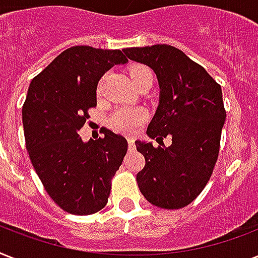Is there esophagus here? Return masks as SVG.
I'll return each mask as SVG.
<instances>
[{
	"label": "esophagus",
	"instance_id": "1",
	"mask_svg": "<svg viewBox=\"0 0 258 258\" xmlns=\"http://www.w3.org/2000/svg\"><path fill=\"white\" fill-rule=\"evenodd\" d=\"M127 142H128V149L134 150L135 149V143H134V139L131 137L127 138Z\"/></svg>",
	"mask_w": 258,
	"mask_h": 258
}]
</instances>
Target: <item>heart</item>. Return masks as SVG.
<instances>
[{"label": "heart", "mask_w": 258, "mask_h": 258, "mask_svg": "<svg viewBox=\"0 0 258 258\" xmlns=\"http://www.w3.org/2000/svg\"><path fill=\"white\" fill-rule=\"evenodd\" d=\"M130 78L134 82L142 79H153V72L145 66H135L130 71ZM146 120V112L142 108L117 109L109 119V124L113 130L124 134L137 133L142 123Z\"/></svg>", "instance_id": "1"}]
</instances>
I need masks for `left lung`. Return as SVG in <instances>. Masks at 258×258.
I'll use <instances>...</instances> for the list:
<instances>
[{"mask_svg": "<svg viewBox=\"0 0 258 258\" xmlns=\"http://www.w3.org/2000/svg\"><path fill=\"white\" fill-rule=\"evenodd\" d=\"M130 60L157 75L159 103L147 135L159 143L135 141L146 165L137 174L139 190L150 204L180 209L200 196L210 179L226 112L222 91L201 66L171 45L125 48ZM172 137L166 148L161 139Z\"/></svg>", "mask_w": 258, "mask_h": 258, "instance_id": "1", "label": "left lung"}]
</instances>
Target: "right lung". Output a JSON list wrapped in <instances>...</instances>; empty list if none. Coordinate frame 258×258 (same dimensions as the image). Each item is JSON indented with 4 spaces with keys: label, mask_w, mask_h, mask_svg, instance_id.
<instances>
[{
    "label": "right lung",
    "mask_w": 258,
    "mask_h": 258,
    "mask_svg": "<svg viewBox=\"0 0 258 258\" xmlns=\"http://www.w3.org/2000/svg\"><path fill=\"white\" fill-rule=\"evenodd\" d=\"M127 58L119 49L72 46L30 82L22 107L26 150L46 192L66 212L88 216L108 201L111 179L127 153L124 137L84 142L79 131L96 105L100 78Z\"/></svg>",
    "instance_id": "1"
}]
</instances>
